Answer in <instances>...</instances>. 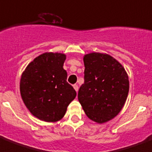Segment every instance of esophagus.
<instances>
[{"label":"esophagus","instance_id":"1","mask_svg":"<svg viewBox=\"0 0 152 152\" xmlns=\"http://www.w3.org/2000/svg\"><path fill=\"white\" fill-rule=\"evenodd\" d=\"M74 88H75V90L76 91H78V85H74Z\"/></svg>","mask_w":152,"mask_h":152}]
</instances>
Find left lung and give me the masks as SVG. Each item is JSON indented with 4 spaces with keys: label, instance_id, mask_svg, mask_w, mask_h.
Masks as SVG:
<instances>
[{
    "label": "left lung",
    "instance_id": "8db88e82",
    "mask_svg": "<svg viewBox=\"0 0 152 152\" xmlns=\"http://www.w3.org/2000/svg\"><path fill=\"white\" fill-rule=\"evenodd\" d=\"M85 82L77 98L90 120L103 124L113 119L124 107L129 92L128 75L110 55L90 53L83 58Z\"/></svg>",
    "mask_w": 152,
    "mask_h": 152
}]
</instances>
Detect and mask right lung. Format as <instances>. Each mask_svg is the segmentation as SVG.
<instances>
[{
	"label": "right lung",
	"mask_w": 152,
	"mask_h": 152,
	"mask_svg": "<svg viewBox=\"0 0 152 152\" xmlns=\"http://www.w3.org/2000/svg\"><path fill=\"white\" fill-rule=\"evenodd\" d=\"M66 55L44 53L25 69L20 80V93L30 113L46 122H56L66 113L76 97V91L67 82L63 66Z\"/></svg>",
	"instance_id": "obj_1"
}]
</instances>
